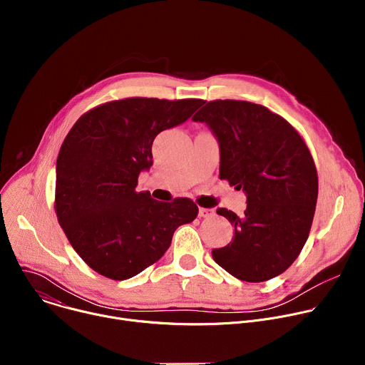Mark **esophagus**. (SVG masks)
<instances>
[{
    "label": "esophagus",
    "instance_id": "esophagus-1",
    "mask_svg": "<svg viewBox=\"0 0 365 365\" xmlns=\"http://www.w3.org/2000/svg\"><path fill=\"white\" fill-rule=\"evenodd\" d=\"M197 215L200 218H210V217L214 215V210H210V207H199Z\"/></svg>",
    "mask_w": 365,
    "mask_h": 365
}]
</instances>
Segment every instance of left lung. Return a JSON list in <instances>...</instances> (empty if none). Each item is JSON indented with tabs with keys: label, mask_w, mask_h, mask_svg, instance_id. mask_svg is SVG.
Instances as JSON below:
<instances>
[{
	"label": "left lung",
	"mask_w": 365,
	"mask_h": 365,
	"mask_svg": "<svg viewBox=\"0 0 365 365\" xmlns=\"http://www.w3.org/2000/svg\"><path fill=\"white\" fill-rule=\"evenodd\" d=\"M220 144V179L247 196L244 215L220 207L232 241L212 250L215 263L242 282L282 274L300 254L318 199L315 163L302 137L280 115L247 101L207 102L192 118Z\"/></svg>",
	"instance_id": "obj_1"
}]
</instances>
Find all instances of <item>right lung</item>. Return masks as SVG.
<instances>
[{
    "instance_id": "add662e5",
    "label": "right lung",
    "mask_w": 365,
    "mask_h": 365,
    "mask_svg": "<svg viewBox=\"0 0 365 365\" xmlns=\"http://www.w3.org/2000/svg\"><path fill=\"white\" fill-rule=\"evenodd\" d=\"M200 99L128 98L82 115L56 162V214L68 240L96 273L125 280L163 257L175 231L197 215L187 197L154 200L137 192L159 133L183 124Z\"/></svg>"
}]
</instances>
